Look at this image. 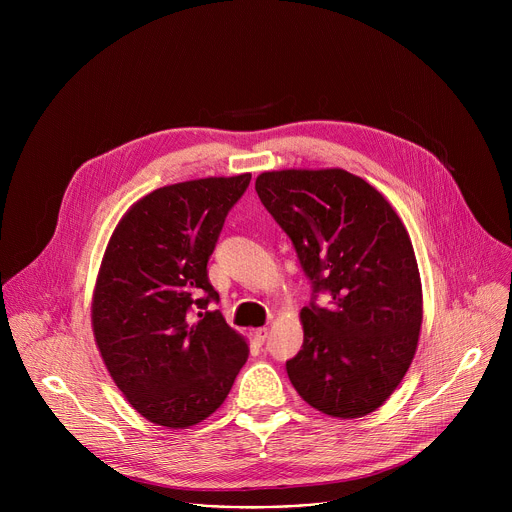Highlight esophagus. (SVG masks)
<instances>
[{"label":"esophagus","mask_w":512,"mask_h":512,"mask_svg":"<svg viewBox=\"0 0 512 512\" xmlns=\"http://www.w3.org/2000/svg\"><path fill=\"white\" fill-rule=\"evenodd\" d=\"M267 334H269L267 328H255V330H253V338H255L257 344H263L265 338H267Z\"/></svg>","instance_id":"1"}]
</instances>
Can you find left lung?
Returning <instances> with one entry per match:
<instances>
[{"label": "left lung", "instance_id": "obj_1", "mask_svg": "<svg viewBox=\"0 0 512 512\" xmlns=\"http://www.w3.org/2000/svg\"><path fill=\"white\" fill-rule=\"evenodd\" d=\"M328 308H302V350L287 377L314 409L340 419L379 409L415 356L423 291L409 233L389 200L342 168L273 170L255 180Z\"/></svg>", "mask_w": 512, "mask_h": 512}]
</instances>
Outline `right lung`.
<instances>
[{"instance_id":"right-lung-1","label":"right lung","mask_w":512,"mask_h":512,"mask_svg":"<svg viewBox=\"0 0 512 512\" xmlns=\"http://www.w3.org/2000/svg\"><path fill=\"white\" fill-rule=\"evenodd\" d=\"M251 174L162 186L117 223L93 289L91 324L105 367L148 421L188 429L227 399L249 358L218 310L206 263ZM204 295V299L199 296Z\"/></svg>"}]
</instances>
